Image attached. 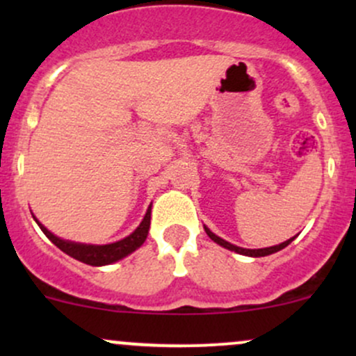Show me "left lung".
Segmentation results:
<instances>
[{
	"mask_svg": "<svg viewBox=\"0 0 356 356\" xmlns=\"http://www.w3.org/2000/svg\"><path fill=\"white\" fill-rule=\"evenodd\" d=\"M204 229H206V232H207V236H209V238H211L212 241H214V243H218V244H220V246H222V248L229 249V251L239 252V254H244V256H252V257L269 256V254H273V252H277V251H281V249H283V248H286V246H288V244H289V243H291V241H293V239H295V238H291V239L284 241V243L277 244V246H271V248H264V249H244V248L234 246V244L227 243V241L220 239V238H219V236H216V234H214V232H211L209 229H207V227H204Z\"/></svg>",
	"mask_w": 356,
	"mask_h": 356,
	"instance_id": "1",
	"label": "left lung"
}]
</instances>
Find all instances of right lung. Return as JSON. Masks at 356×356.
<instances>
[{
	"label": "right lung",
	"mask_w": 356,
	"mask_h": 356,
	"mask_svg": "<svg viewBox=\"0 0 356 356\" xmlns=\"http://www.w3.org/2000/svg\"><path fill=\"white\" fill-rule=\"evenodd\" d=\"M36 222H38V220H36ZM38 226L42 227L44 236H47L56 248H60L61 251L67 252L68 256L75 257V259H79L85 264H90V266H105V264H112L115 263V261L122 259V257L130 254V252L136 251L137 248H140L142 244H144L150 227V207L147 209V214L144 220L140 222V226H138L132 234L127 236L125 239L117 241V243L105 244V246H92V244H79L72 243V241H63L56 238L55 234H51V232L40 222Z\"/></svg>",
	"instance_id": "add662e5"
}]
</instances>
